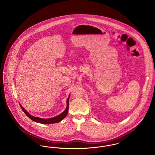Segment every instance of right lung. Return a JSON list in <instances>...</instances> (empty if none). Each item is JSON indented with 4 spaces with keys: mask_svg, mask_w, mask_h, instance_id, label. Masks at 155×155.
<instances>
[{
    "mask_svg": "<svg viewBox=\"0 0 155 155\" xmlns=\"http://www.w3.org/2000/svg\"><path fill=\"white\" fill-rule=\"evenodd\" d=\"M69 96L68 98L67 99V107L65 110L61 114H59V115H57L54 118H49V119H43V118H38V117H33L32 115H31L30 114H29L28 112L26 111V110H25V108L21 106H20L21 108L22 109V110L23 111V112L25 113V114L27 115V117H28L31 120H32L34 121L35 122H38V123H41V124H54V123H57V122H59L61 121H62L66 116L67 115L68 113V109H69Z\"/></svg>",
    "mask_w": 155,
    "mask_h": 155,
    "instance_id": "obj_1",
    "label": "right lung"
}]
</instances>
